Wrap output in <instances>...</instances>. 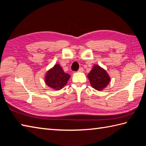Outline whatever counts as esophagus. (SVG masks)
<instances>
[{
	"label": "esophagus",
	"mask_w": 146,
	"mask_h": 146,
	"mask_svg": "<svg viewBox=\"0 0 146 146\" xmlns=\"http://www.w3.org/2000/svg\"><path fill=\"white\" fill-rule=\"evenodd\" d=\"M78 72H81V73H82V72H83V71H84V70H83V68H80V69L78 70Z\"/></svg>",
	"instance_id": "esophagus-1"
}]
</instances>
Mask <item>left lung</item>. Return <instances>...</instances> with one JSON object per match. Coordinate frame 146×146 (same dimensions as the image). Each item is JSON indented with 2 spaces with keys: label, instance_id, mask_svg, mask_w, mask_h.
Masks as SVG:
<instances>
[{
  "label": "left lung",
  "instance_id": "left-lung-1",
  "mask_svg": "<svg viewBox=\"0 0 146 146\" xmlns=\"http://www.w3.org/2000/svg\"><path fill=\"white\" fill-rule=\"evenodd\" d=\"M92 86L98 91L103 90L109 84L110 78L104 68L95 64L87 76Z\"/></svg>",
  "mask_w": 146,
  "mask_h": 146
}]
</instances>
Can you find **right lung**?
Returning <instances> with one entry per match:
<instances>
[{"mask_svg": "<svg viewBox=\"0 0 146 146\" xmlns=\"http://www.w3.org/2000/svg\"><path fill=\"white\" fill-rule=\"evenodd\" d=\"M70 78V75L64 72L60 65L56 64L46 72L44 82L49 87L60 90L64 87Z\"/></svg>", "mask_w": 146, "mask_h": 146, "instance_id": "add662e5", "label": "right lung"}]
</instances>
